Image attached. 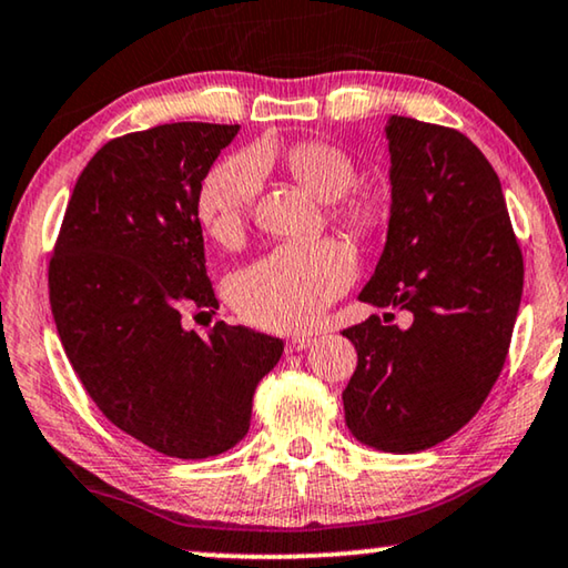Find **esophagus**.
Instances as JSON below:
<instances>
[{"label": "esophagus", "mask_w": 568, "mask_h": 568, "mask_svg": "<svg viewBox=\"0 0 568 568\" xmlns=\"http://www.w3.org/2000/svg\"><path fill=\"white\" fill-rule=\"evenodd\" d=\"M313 344V338L311 336H293V338H287L285 342V352H303V349H308V346Z\"/></svg>", "instance_id": "1"}]
</instances>
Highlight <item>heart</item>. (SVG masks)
Masks as SVG:
<instances>
[{
    "instance_id": "1",
    "label": "heart",
    "mask_w": 568,
    "mask_h": 568,
    "mask_svg": "<svg viewBox=\"0 0 568 568\" xmlns=\"http://www.w3.org/2000/svg\"><path fill=\"white\" fill-rule=\"evenodd\" d=\"M285 171L318 201L332 203V219L354 234H372L385 222V201L357 189V163L332 142H298L283 155ZM260 193V165L252 155H234L203 175L196 193L199 222L211 240L234 247L244 240ZM352 252L336 240L283 244L230 281V301L242 318L262 328L313 324L354 281Z\"/></svg>"
}]
</instances>
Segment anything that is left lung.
I'll return each mask as SVG.
<instances>
[{
  "label": "left lung",
  "instance_id": "obj_1",
  "mask_svg": "<svg viewBox=\"0 0 568 568\" xmlns=\"http://www.w3.org/2000/svg\"><path fill=\"white\" fill-rule=\"evenodd\" d=\"M387 242L359 301L413 313L344 328L357 369L342 393L354 438L413 454L477 416L500 377L523 295V252L500 178L459 130L390 116ZM390 316V313H387Z\"/></svg>",
  "mask_w": 568,
  "mask_h": 568
}]
</instances>
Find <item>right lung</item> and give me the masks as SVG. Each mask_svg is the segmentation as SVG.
Masks as SVG:
<instances>
[{
    "label": "right lung",
    "mask_w": 568,
    "mask_h": 568,
    "mask_svg": "<svg viewBox=\"0 0 568 568\" xmlns=\"http://www.w3.org/2000/svg\"><path fill=\"white\" fill-rule=\"evenodd\" d=\"M240 124L173 122L109 140L75 181L48 267L65 357L97 408L155 452L206 459L242 442L283 342L214 311L196 193Z\"/></svg>",
    "instance_id": "right-lung-1"
}]
</instances>
